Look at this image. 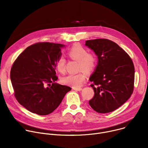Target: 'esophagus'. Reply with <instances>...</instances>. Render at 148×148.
Wrapping results in <instances>:
<instances>
[{
    "label": "esophagus",
    "mask_w": 148,
    "mask_h": 148,
    "mask_svg": "<svg viewBox=\"0 0 148 148\" xmlns=\"http://www.w3.org/2000/svg\"><path fill=\"white\" fill-rule=\"evenodd\" d=\"M73 89L74 90H75V91H81L82 90L81 88H74V87H73Z\"/></svg>",
    "instance_id": "esophagus-1"
}]
</instances>
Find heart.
<instances>
[{
  "mask_svg": "<svg viewBox=\"0 0 148 148\" xmlns=\"http://www.w3.org/2000/svg\"><path fill=\"white\" fill-rule=\"evenodd\" d=\"M67 55L71 60L78 62V70L87 73L92 72L97 65V57L92 53H88V50L79 45L73 46L68 51ZM66 59L63 56H60L56 60L55 66L57 70L61 74L66 71ZM86 75L82 73L70 74L61 79V82L74 88L80 87L84 81Z\"/></svg>",
  "mask_w": 148,
  "mask_h": 148,
  "instance_id": "b5f03b06",
  "label": "heart"
}]
</instances>
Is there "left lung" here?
<instances>
[{
	"instance_id": "8db88e82",
	"label": "left lung",
	"mask_w": 148,
	"mask_h": 148,
	"mask_svg": "<svg viewBox=\"0 0 148 148\" xmlns=\"http://www.w3.org/2000/svg\"><path fill=\"white\" fill-rule=\"evenodd\" d=\"M86 46L98 57V65L90 78L94 96L91 107L101 114L112 112L131 96L135 68L130 56L115 42L105 38L87 40Z\"/></svg>"
}]
</instances>
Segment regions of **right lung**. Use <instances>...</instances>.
Masks as SVG:
<instances>
[{
	"label": "right lung",
	"instance_id": "1",
	"mask_svg": "<svg viewBox=\"0 0 148 148\" xmlns=\"http://www.w3.org/2000/svg\"><path fill=\"white\" fill-rule=\"evenodd\" d=\"M64 45L39 42L27 47L13 62L10 79L18 103L39 115L53 112L71 88L56 83L55 63Z\"/></svg>",
	"mask_w": 148,
	"mask_h": 148
}]
</instances>
